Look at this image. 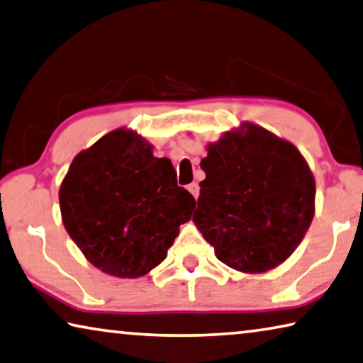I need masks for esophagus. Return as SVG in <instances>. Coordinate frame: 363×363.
Masks as SVG:
<instances>
[{
    "label": "esophagus",
    "instance_id": "34e87169",
    "mask_svg": "<svg viewBox=\"0 0 363 363\" xmlns=\"http://www.w3.org/2000/svg\"><path fill=\"white\" fill-rule=\"evenodd\" d=\"M187 189H189V192H191L195 199L199 197V194H200V187H199V184H197V182H192V184H189Z\"/></svg>",
    "mask_w": 363,
    "mask_h": 363
}]
</instances>
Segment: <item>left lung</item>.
Instances as JSON below:
<instances>
[{
  "label": "left lung",
  "mask_w": 363,
  "mask_h": 363,
  "mask_svg": "<svg viewBox=\"0 0 363 363\" xmlns=\"http://www.w3.org/2000/svg\"><path fill=\"white\" fill-rule=\"evenodd\" d=\"M192 221L218 260L264 273L302 242L315 215V179L291 142L252 123L208 143Z\"/></svg>",
  "instance_id": "1"
}]
</instances>
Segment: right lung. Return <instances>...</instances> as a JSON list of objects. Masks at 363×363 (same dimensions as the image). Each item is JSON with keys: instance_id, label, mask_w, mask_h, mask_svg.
I'll list each match as a JSON object with an SVG mask.
<instances>
[{"instance_id": "add662e5", "label": "right lung", "mask_w": 363, "mask_h": 363, "mask_svg": "<svg viewBox=\"0 0 363 363\" xmlns=\"http://www.w3.org/2000/svg\"><path fill=\"white\" fill-rule=\"evenodd\" d=\"M137 132L116 129L80 152L60 187L62 224L85 258L116 278H140L164 260L192 216L168 158Z\"/></svg>"}]
</instances>
